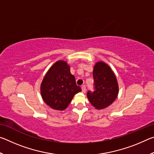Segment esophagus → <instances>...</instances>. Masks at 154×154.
Wrapping results in <instances>:
<instances>
[{
  "instance_id": "1",
  "label": "esophagus",
  "mask_w": 154,
  "mask_h": 154,
  "mask_svg": "<svg viewBox=\"0 0 154 154\" xmlns=\"http://www.w3.org/2000/svg\"><path fill=\"white\" fill-rule=\"evenodd\" d=\"M82 90L83 93H85V92H86V89H85V85H82Z\"/></svg>"
}]
</instances>
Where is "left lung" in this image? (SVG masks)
Segmentation results:
<instances>
[{"label": "left lung", "mask_w": 154, "mask_h": 154, "mask_svg": "<svg viewBox=\"0 0 154 154\" xmlns=\"http://www.w3.org/2000/svg\"><path fill=\"white\" fill-rule=\"evenodd\" d=\"M94 91L87 93L92 105L100 110L110 106L118 97L119 85L111 67L103 61L97 62L93 69Z\"/></svg>", "instance_id": "8db88e82"}]
</instances>
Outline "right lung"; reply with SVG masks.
Instances as JSON below:
<instances>
[{
    "label": "right lung",
    "mask_w": 154,
    "mask_h": 154,
    "mask_svg": "<svg viewBox=\"0 0 154 154\" xmlns=\"http://www.w3.org/2000/svg\"><path fill=\"white\" fill-rule=\"evenodd\" d=\"M77 86L70 66L64 60L56 62L46 72L41 84V94L46 105L55 110L63 111L77 93Z\"/></svg>",
    "instance_id": "1"
}]
</instances>
